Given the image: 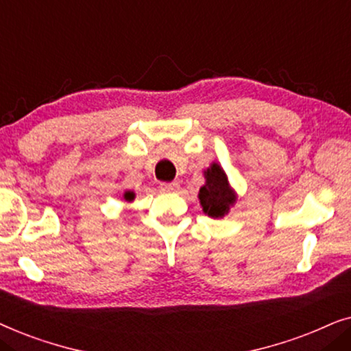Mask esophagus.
I'll return each instance as SVG.
<instances>
[{"mask_svg":"<svg viewBox=\"0 0 351 351\" xmlns=\"http://www.w3.org/2000/svg\"><path fill=\"white\" fill-rule=\"evenodd\" d=\"M160 189L162 191H167V193H172V191L179 190V184H177V182H162V184L160 185Z\"/></svg>","mask_w":351,"mask_h":351,"instance_id":"1","label":"esophagus"}]
</instances>
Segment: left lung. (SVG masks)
<instances>
[{
	"label": "left lung",
	"mask_w": 351,
	"mask_h": 351,
	"mask_svg": "<svg viewBox=\"0 0 351 351\" xmlns=\"http://www.w3.org/2000/svg\"><path fill=\"white\" fill-rule=\"evenodd\" d=\"M206 184L199 189L198 198L204 214L213 219H222L232 206L237 203V193L228 184L227 174L217 162H213L204 171Z\"/></svg>",
	"instance_id": "1"
}]
</instances>
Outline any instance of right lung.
<instances>
[{"instance_id": "add662e5", "label": "right lung", "mask_w": 351, "mask_h": 351, "mask_svg": "<svg viewBox=\"0 0 351 351\" xmlns=\"http://www.w3.org/2000/svg\"><path fill=\"white\" fill-rule=\"evenodd\" d=\"M134 198H136V193H134V191H124V199L132 201Z\"/></svg>"}]
</instances>
